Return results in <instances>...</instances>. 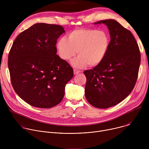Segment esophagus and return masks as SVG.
<instances>
[{
    "label": "esophagus",
    "instance_id": "obj_1",
    "mask_svg": "<svg viewBox=\"0 0 149 149\" xmlns=\"http://www.w3.org/2000/svg\"><path fill=\"white\" fill-rule=\"evenodd\" d=\"M79 72H80L79 71H78V70H76V69H74V75H77V74H79Z\"/></svg>",
    "mask_w": 149,
    "mask_h": 149
}]
</instances>
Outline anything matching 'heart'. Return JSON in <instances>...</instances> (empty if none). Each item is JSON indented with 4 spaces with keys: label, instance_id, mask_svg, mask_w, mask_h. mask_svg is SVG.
<instances>
[{
    "label": "heart",
    "instance_id": "obj_1",
    "mask_svg": "<svg viewBox=\"0 0 149 149\" xmlns=\"http://www.w3.org/2000/svg\"><path fill=\"white\" fill-rule=\"evenodd\" d=\"M110 43V36L105 31L79 29L71 32L68 38H60L56 47L59 56L65 61L78 52L79 55L71 61V65L82 68L88 64L91 67L100 64L107 54Z\"/></svg>",
    "mask_w": 149,
    "mask_h": 149
}]
</instances>
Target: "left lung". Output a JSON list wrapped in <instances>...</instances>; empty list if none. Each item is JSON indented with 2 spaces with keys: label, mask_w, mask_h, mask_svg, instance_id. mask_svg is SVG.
Listing matches in <instances>:
<instances>
[{
  "label": "left lung",
  "mask_w": 149,
  "mask_h": 149,
  "mask_svg": "<svg viewBox=\"0 0 149 149\" xmlns=\"http://www.w3.org/2000/svg\"><path fill=\"white\" fill-rule=\"evenodd\" d=\"M101 24L109 29L110 46L100 64L84 71L87 78L85 95L94 107L107 109L124 100L134 88L140 64V52L133 34L117 21L107 19L94 24Z\"/></svg>",
  "instance_id": "obj_1"
}]
</instances>
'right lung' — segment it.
Masks as SVG:
<instances>
[{"label": "right lung", "mask_w": 149, "mask_h": 149, "mask_svg": "<svg viewBox=\"0 0 149 149\" xmlns=\"http://www.w3.org/2000/svg\"><path fill=\"white\" fill-rule=\"evenodd\" d=\"M61 25L38 23L21 32L9 54L8 67L16 93L33 107L49 109L63 99L73 69L56 55Z\"/></svg>", "instance_id": "add662e5"}]
</instances>
